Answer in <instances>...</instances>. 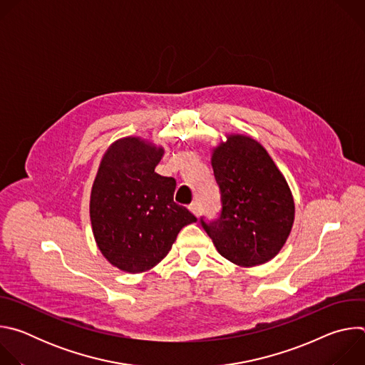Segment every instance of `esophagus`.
Masks as SVG:
<instances>
[{
  "label": "esophagus",
  "mask_w": 365,
  "mask_h": 365,
  "mask_svg": "<svg viewBox=\"0 0 365 365\" xmlns=\"http://www.w3.org/2000/svg\"><path fill=\"white\" fill-rule=\"evenodd\" d=\"M189 210L192 211V214H195L196 217H199L200 215V206H199V202H192L190 205H189Z\"/></svg>",
  "instance_id": "1"
}]
</instances>
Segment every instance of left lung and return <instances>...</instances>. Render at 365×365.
<instances>
[{"label":"left lung","mask_w":365,"mask_h":365,"mask_svg":"<svg viewBox=\"0 0 365 365\" xmlns=\"http://www.w3.org/2000/svg\"><path fill=\"white\" fill-rule=\"evenodd\" d=\"M211 165L220 186L222 211L200 224L218 252L240 267L274 258L294 221L290 187L267 150L254 138L228 134L212 150Z\"/></svg>","instance_id":"8db88e82"}]
</instances>
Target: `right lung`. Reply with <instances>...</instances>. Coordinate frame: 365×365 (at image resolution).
<instances>
[{"instance_id":"right-lung-1","label":"right lung","mask_w":365,"mask_h":365,"mask_svg":"<svg viewBox=\"0 0 365 365\" xmlns=\"http://www.w3.org/2000/svg\"><path fill=\"white\" fill-rule=\"evenodd\" d=\"M165 154L140 137L114 141L95 176L89 215L96 245L108 262L127 273L158 266L179 231L196 217L173 200L176 180L155 173Z\"/></svg>"}]
</instances>
